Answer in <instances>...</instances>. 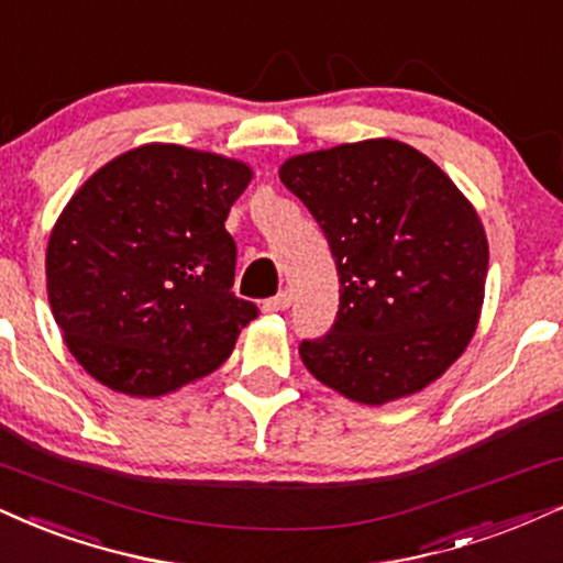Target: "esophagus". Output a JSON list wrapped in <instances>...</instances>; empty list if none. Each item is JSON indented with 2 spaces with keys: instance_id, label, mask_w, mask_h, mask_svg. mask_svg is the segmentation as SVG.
Instances as JSON below:
<instances>
[{
  "instance_id": "34e87169",
  "label": "esophagus",
  "mask_w": 563,
  "mask_h": 563,
  "mask_svg": "<svg viewBox=\"0 0 563 563\" xmlns=\"http://www.w3.org/2000/svg\"><path fill=\"white\" fill-rule=\"evenodd\" d=\"M289 305H292V292L284 289V292L263 302V310H266V313H282V310H289Z\"/></svg>"
}]
</instances>
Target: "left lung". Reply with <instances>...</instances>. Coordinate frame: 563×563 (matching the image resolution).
Returning <instances> with one entry per match:
<instances>
[{"mask_svg": "<svg viewBox=\"0 0 563 563\" xmlns=\"http://www.w3.org/2000/svg\"><path fill=\"white\" fill-rule=\"evenodd\" d=\"M282 183L313 213L339 274L329 334L300 357L360 405L409 397L475 334L488 240L470 200L412 145L344 143L289 158Z\"/></svg>", "mask_w": 563, "mask_h": 563, "instance_id": "obj_1", "label": "left lung"}]
</instances>
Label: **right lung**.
I'll return each instance as SVG.
<instances>
[{
	"mask_svg": "<svg viewBox=\"0 0 563 563\" xmlns=\"http://www.w3.org/2000/svg\"><path fill=\"white\" fill-rule=\"evenodd\" d=\"M247 164L148 143L101 166L69 198L46 247L54 321L99 384L162 397L232 355L258 316L232 292L224 229Z\"/></svg>",
	"mask_w": 563,
	"mask_h": 563,
	"instance_id": "obj_1",
	"label": "right lung"
}]
</instances>
